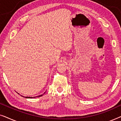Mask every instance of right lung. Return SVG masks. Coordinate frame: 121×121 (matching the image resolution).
<instances>
[{
	"label": "right lung",
	"mask_w": 121,
	"mask_h": 121,
	"mask_svg": "<svg viewBox=\"0 0 121 121\" xmlns=\"http://www.w3.org/2000/svg\"><path fill=\"white\" fill-rule=\"evenodd\" d=\"M44 93H45V92H44ZM43 95H39V96H36V97H40V96H42ZM26 97V98H35V97Z\"/></svg>",
	"instance_id": "obj_1"
}]
</instances>
